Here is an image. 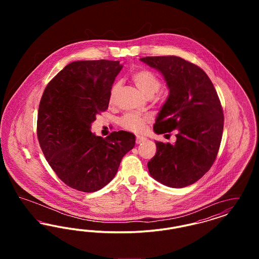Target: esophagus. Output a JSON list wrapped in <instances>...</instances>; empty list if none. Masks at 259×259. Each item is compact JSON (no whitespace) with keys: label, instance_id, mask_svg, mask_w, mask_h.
Here are the masks:
<instances>
[{"label":"esophagus","instance_id":"obj_1","mask_svg":"<svg viewBox=\"0 0 259 259\" xmlns=\"http://www.w3.org/2000/svg\"><path fill=\"white\" fill-rule=\"evenodd\" d=\"M146 141H147V138H145V137L137 136V138H136V143H137V144H142V143H144V142H146Z\"/></svg>","mask_w":259,"mask_h":259}]
</instances>
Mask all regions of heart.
<instances>
[{"label": "heart", "instance_id": "heart-1", "mask_svg": "<svg viewBox=\"0 0 259 259\" xmlns=\"http://www.w3.org/2000/svg\"><path fill=\"white\" fill-rule=\"evenodd\" d=\"M132 81L147 97L151 98L154 94L160 89L161 81L159 77L152 73L149 70H140L137 71L131 76ZM120 89V84L118 82L114 83L111 87L109 96V102L113 104L116 100ZM148 116L136 113V112H126L118 119V124L121 128L125 130L134 132V133H141L145 130L146 124L148 121Z\"/></svg>", "mask_w": 259, "mask_h": 259}]
</instances>
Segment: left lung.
Here are the masks:
<instances>
[{"label":"left lung","mask_w":259,"mask_h":259,"mask_svg":"<svg viewBox=\"0 0 259 259\" xmlns=\"http://www.w3.org/2000/svg\"><path fill=\"white\" fill-rule=\"evenodd\" d=\"M141 61L163 74L169 96L153 130H178L174 145L155 142L156 153L148 161L150 176L164 185L182 188L208 172L217 158L223 132V111L207 74L178 56H153Z\"/></svg>","instance_id":"8db88e82"}]
</instances>
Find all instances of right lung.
Instances as JSON below:
<instances>
[{
    "label": "right lung",
    "mask_w": 259,
    "mask_h": 259,
    "mask_svg": "<svg viewBox=\"0 0 259 259\" xmlns=\"http://www.w3.org/2000/svg\"><path fill=\"white\" fill-rule=\"evenodd\" d=\"M119 61H74L47 85L37 113L40 148L63 183L82 192H94L114 178L124 155L135 147L126 131L107 138L90 131L96 115L109 108V96Z\"/></svg>",
    "instance_id": "1"
}]
</instances>
